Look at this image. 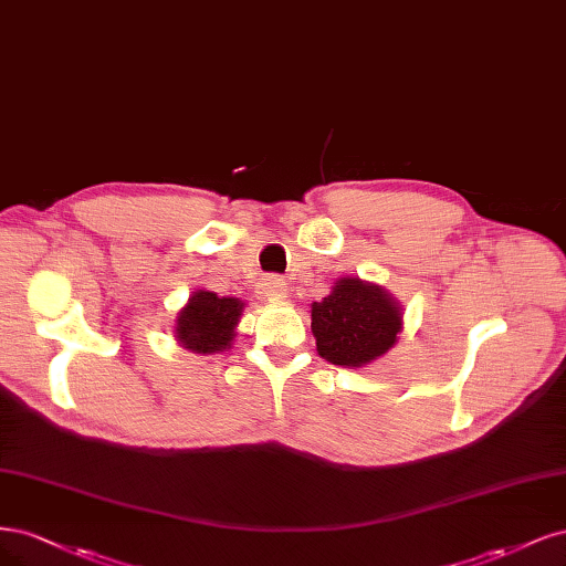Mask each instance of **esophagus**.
<instances>
[{"instance_id": "34e87169", "label": "esophagus", "mask_w": 566, "mask_h": 566, "mask_svg": "<svg viewBox=\"0 0 566 566\" xmlns=\"http://www.w3.org/2000/svg\"><path fill=\"white\" fill-rule=\"evenodd\" d=\"M261 289H263V294L268 298H282V296H286V282L280 275H270L268 280H263Z\"/></svg>"}]
</instances>
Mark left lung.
<instances>
[{
    "label": "left lung",
    "mask_w": 566,
    "mask_h": 566,
    "mask_svg": "<svg viewBox=\"0 0 566 566\" xmlns=\"http://www.w3.org/2000/svg\"><path fill=\"white\" fill-rule=\"evenodd\" d=\"M310 313L317 353L338 367H364L378 359L402 332V305L382 286L359 277H340Z\"/></svg>",
    "instance_id": "1"
}]
</instances>
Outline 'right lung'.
Listing matches in <instances>:
<instances>
[{"mask_svg": "<svg viewBox=\"0 0 566 566\" xmlns=\"http://www.w3.org/2000/svg\"><path fill=\"white\" fill-rule=\"evenodd\" d=\"M242 310L244 303L240 298L218 296L213 291L199 289L176 317V340L199 355L230 350Z\"/></svg>", "mask_w": 566, "mask_h": 566, "instance_id": "1", "label": "right lung"}]
</instances>
